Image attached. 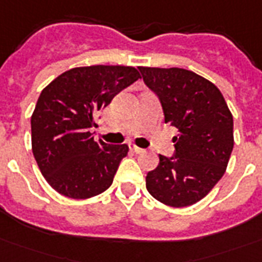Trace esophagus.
Listing matches in <instances>:
<instances>
[{
	"label": "esophagus",
	"mask_w": 262,
	"mask_h": 262,
	"mask_svg": "<svg viewBox=\"0 0 262 262\" xmlns=\"http://www.w3.org/2000/svg\"><path fill=\"white\" fill-rule=\"evenodd\" d=\"M129 149L134 150L135 154H144L145 149H142V148H139V146H137V145L134 144H129Z\"/></svg>",
	"instance_id": "1"
}]
</instances>
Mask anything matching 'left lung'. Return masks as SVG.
<instances>
[{
	"instance_id": "8db88e82",
	"label": "left lung",
	"mask_w": 262,
	"mask_h": 262,
	"mask_svg": "<svg viewBox=\"0 0 262 262\" xmlns=\"http://www.w3.org/2000/svg\"><path fill=\"white\" fill-rule=\"evenodd\" d=\"M145 85L162 104L165 123L179 129L174 154L159 155L146 190L169 207L195 204L225 174L233 150V117L212 82L183 68L139 67Z\"/></svg>"
}]
</instances>
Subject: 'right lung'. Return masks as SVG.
<instances>
[{
    "instance_id": "right-lung-1",
    "label": "right lung",
    "mask_w": 262,
    "mask_h": 262,
    "mask_svg": "<svg viewBox=\"0 0 262 262\" xmlns=\"http://www.w3.org/2000/svg\"><path fill=\"white\" fill-rule=\"evenodd\" d=\"M139 78L134 67H79L41 91L30 118L32 149L55 191L85 200L112 186L128 146L96 142L91 129L97 127V113Z\"/></svg>"
}]
</instances>
